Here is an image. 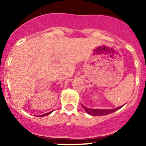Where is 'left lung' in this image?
<instances>
[{
	"mask_svg": "<svg viewBox=\"0 0 146 146\" xmlns=\"http://www.w3.org/2000/svg\"><path fill=\"white\" fill-rule=\"evenodd\" d=\"M82 107L88 114H90V115H92V116L107 115V114H111V113L117 111V110H119V109L121 108L122 107H118V108H116V109H114V110H95V109L88 108V107H85L82 105Z\"/></svg>",
	"mask_w": 146,
	"mask_h": 146,
	"instance_id": "1",
	"label": "left lung"
}]
</instances>
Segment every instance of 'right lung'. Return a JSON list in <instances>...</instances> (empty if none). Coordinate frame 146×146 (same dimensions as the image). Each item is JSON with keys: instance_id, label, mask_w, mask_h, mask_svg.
<instances>
[{"instance_id": "right-lung-1", "label": "right lung", "mask_w": 146, "mask_h": 146, "mask_svg": "<svg viewBox=\"0 0 146 146\" xmlns=\"http://www.w3.org/2000/svg\"><path fill=\"white\" fill-rule=\"evenodd\" d=\"M51 112H52V111H50V112H48V113H46V114H42V115H40V117H44V116H46V115H48V114H51Z\"/></svg>"}]
</instances>
